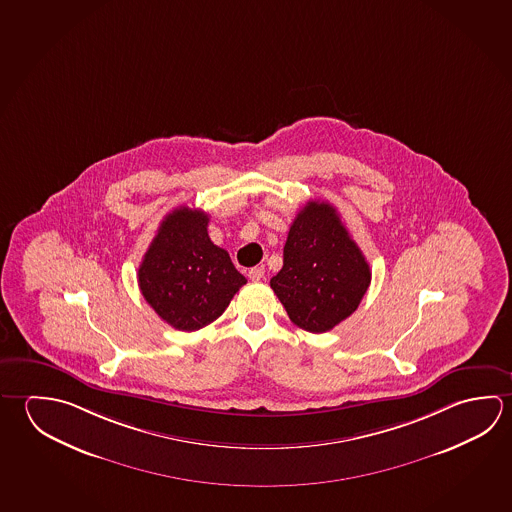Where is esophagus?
I'll use <instances>...</instances> for the list:
<instances>
[{
    "label": "esophagus",
    "instance_id": "esophagus-1",
    "mask_svg": "<svg viewBox=\"0 0 512 512\" xmlns=\"http://www.w3.org/2000/svg\"><path fill=\"white\" fill-rule=\"evenodd\" d=\"M264 273H266L264 266H255V268H252L250 271H248V277H250L252 282H259V280L264 278Z\"/></svg>",
    "mask_w": 512,
    "mask_h": 512
}]
</instances>
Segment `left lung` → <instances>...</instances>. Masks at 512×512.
<instances>
[{
  "instance_id": "8db88e82",
  "label": "left lung",
  "mask_w": 512,
  "mask_h": 512,
  "mask_svg": "<svg viewBox=\"0 0 512 512\" xmlns=\"http://www.w3.org/2000/svg\"><path fill=\"white\" fill-rule=\"evenodd\" d=\"M370 277L365 255L350 239L336 208L309 201L289 228L284 266L269 286L291 322L320 334L358 309Z\"/></svg>"
}]
</instances>
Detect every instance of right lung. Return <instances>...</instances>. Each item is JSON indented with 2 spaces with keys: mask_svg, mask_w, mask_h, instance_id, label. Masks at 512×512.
I'll use <instances>...</instances> for the list:
<instances>
[{
  "mask_svg": "<svg viewBox=\"0 0 512 512\" xmlns=\"http://www.w3.org/2000/svg\"><path fill=\"white\" fill-rule=\"evenodd\" d=\"M208 221L203 210H172L138 268L147 304L178 331H198L217 320L246 284L228 252L210 241Z\"/></svg>",
  "mask_w": 512,
  "mask_h": 512,
  "instance_id": "right-lung-1",
  "label": "right lung"
}]
</instances>
